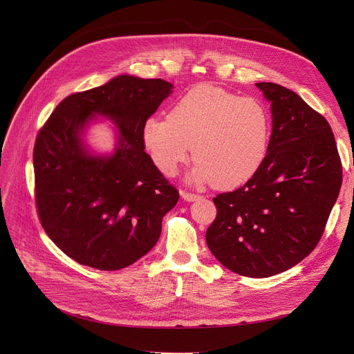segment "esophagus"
I'll return each mask as SVG.
<instances>
[{"mask_svg": "<svg viewBox=\"0 0 354 354\" xmlns=\"http://www.w3.org/2000/svg\"><path fill=\"white\" fill-rule=\"evenodd\" d=\"M181 196H183L186 201L192 202V201H196V199H201L202 196L198 195V194H192V192H187V190H181Z\"/></svg>", "mask_w": 354, "mask_h": 354, "instance_id": "34e87169", "label": "esophagus"}]
</instances>
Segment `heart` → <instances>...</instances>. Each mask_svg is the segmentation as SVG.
<instances>
[{"mask_svg": "<svg viewBox=\"0 0 354 354\" xmlns=\"http://www.w3.org/2000/svg\"><path fill=\"white\" fill-rule=\"evenodd\" d=\"M270 136L272 118L261 102L209 84L189 90L168 118H151L143 127L160 173L176 176L194 152L195 178L220 189L241 186L260 169Z\"/></svg>", "mask_w": 354, "mask_h": 354, "instance_id": "b5f03b06", "label": "heart"}]
</instances>
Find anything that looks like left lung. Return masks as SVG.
I'll return each mask as SVG.
<instances>
[{"mask_svg": "<svg viewBox=\"0 0 354 354\" xmlns=\"http://www.w3.org/2000/svg\"><path fill=\"white\" fill-rule=\"evenodd\" d=\"M255 85L272 103L269 153L242 187L212 199L217 217L205 238L229 270L267 277L316 248L339 194L342 165L322 115L282 85Z\"/></svg>", "mask_w": 354, "mask_h": 354, "instance_id": "1", "label": "left lung"}]
</instances>
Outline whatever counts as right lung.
Returning <instances> with one entry per match:
<instances>
[{"mask_svg": "<svg viewBox=\"0 0 354 354\" xmlns=\"http://www.w3.org/2000/svg\"><path fill=\"white\" fill-rule=\"evenodd\" d=\"M173 85L120 75L63 99L37 134L35 203L42 229L77 263L120 270L151 251L178 190L145 152L143 127ZM94 114L120 137L111 157H93L80 140Z\"/></svg>", "mask_w": 354, "mask_h": 354, "instance_id": "add662e5", "label": "right lung"}]
</instances>
